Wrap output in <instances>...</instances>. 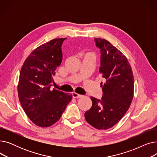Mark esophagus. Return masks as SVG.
Here are the masks:
<instances>
[{
	"label": "esophagus",
	"instance_id": "34e87169",
	"mask_svg": "<svg viewBox=\"0 0 157 157\" xmlns=\"http://www.w3.org/2000/svg\"><path fill=\"white\" fill-rule=\"evenodd\" d=\"M72 97H73V98H80V97H82L81 95L78 94H77V93H76V92H72Z\"/></svg>",
	"mask_w": 157,
	"mask_h": 157
}]
</instances>
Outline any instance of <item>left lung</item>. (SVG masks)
I'll return each mask as SVG.
<instances>
[{
  "instance_id": "8db88e82",
  "label": "left lung",
  "mask_w": 157,
  "mask_h": 157,
  "mask_svg": "<svg viewBox=\"0 0 157 157\" xmlns=\"http://www.w3.org/2000/svg\"><path fill=\"white\" fill-rule=\"evenodd\" d=\"M94 40L101 49L99 72L105 82L101 85L102 99L90 97L92 105L85 117L94 128L106 130L116 125L128 111L134 96V76L126 56L116 47L104 39Z\"/></svg>"
}]
</instances>
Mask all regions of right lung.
<instances>
[{
    "label": "right lung",
    "mask_w": 157,
    "mask_h": 157,
    "mask_svg": "<svg viewBox=\"0 0 157 157\" xmlns=\"http://www.w3.org/2000/svg\"><path fill=\"white\" fill-rule=\"evenodd\" d=\"M66 38L39 46L25 60L20 74L18 93L29 118L40 127L53 125L62 117L72 95L52 89V78L62 60V45Z\"/></svg>",
    "instance_id": "1"
}]
</instances>
